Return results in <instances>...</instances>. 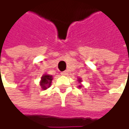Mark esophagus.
Returning a JSON list of instances; mask_svg holds the SVG:
<instances>
[{
    "label": "esophagus",
    "mask_w": 129,
    "mask_h": 129,
    "mask_svg": "<svg viewBox=\"0 0 129 129\" xmlns=\"http://www.w3.org/2000/svg\"><path fill=\"white\" fill-rule=\"evenodd\" d=\"M60 74L62 75V76H66V75H67L68 74V71H62Z\"/></svg>",
    "instance_id": "1"
}]
</instances>
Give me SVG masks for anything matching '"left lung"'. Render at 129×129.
<instances>
[{
    "label": "left lung",
    "instance_id": "left-lung-1",
    "mask_svg": "<svg viewBox=\"0 0 129 129\" xmlns=\"http://www.w3.org/2000/svg\"><path fill=\"white\" fill-rule=\"evenodd\" d=\"M78 81H79V82H81V79H80V78H78ZM79 88H81V86H79Z\"/></svg>",
    "mask_w": 129,
    "mask_h": 129
}]
</instances>
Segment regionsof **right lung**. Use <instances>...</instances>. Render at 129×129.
I'll return each mask as SVG.
<instances>
[{
	"instance_id": "1",
	"label": "right lung",
	"mask_w": 129,
	"mask_h": 129,
	"mask_svg": "<svg viewBox=\"0 0 129 129\" xmlns=\"http://www.w3.org/2000/svg\"><path fill=\"white\" fill-rule=\"evenodd\" d=\"M52 79L53 77L52 76L48 75V74H45L41 77V81L40 83V85L42 88V89L46 90L47 88L51 86V82H52Z\"/></svg>"
}]
</instances>
